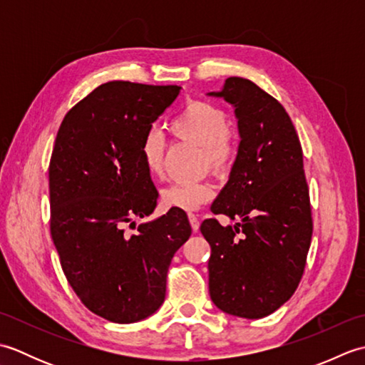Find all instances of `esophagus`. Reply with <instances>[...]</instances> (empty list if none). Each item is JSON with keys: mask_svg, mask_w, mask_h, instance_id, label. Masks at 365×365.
<instances>
[{"mask_svg": "<svg viewBox=\"0 0 365 365\" xmlns=\"http://www.w3.org/2000/svg\"><path fill=\"white\" fill-rule=\"evenodd\" d=\"M188 218H190V224H191L192 230L197 232V230H199V218H197V215H195V213H188Z\"/></svg>", "mask_w": 365, "mask_h": 365, "instance_id": "obj_1", "label": "esophagus"}]
</instances>
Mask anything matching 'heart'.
<instances>
[{
    "mask_svg": "<svg viewBox=\"0 0 365 365\" xmlns=\"http://www.w3.org/2000/svg\"><path fill=\"white\" fill-rule=\"evenodd\" d=\"M177 136L202 147L204 161L213 173L229 174L235 166L238 147L234 136L227 130V115L221 108L204 100H192L170 120ZM141 158L145 169L152 175H161L165 163V141L158 130H149L141 141ZM215 195V190L207 182H177L169 185L161 192L163 204L185 212L196 210Z\"/></svg>",
    "mask_w": 365,
    "mask_h": 365,
    "instance_id": "obj_1",
    "label": "heart"
}]
</instances>
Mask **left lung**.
<instances>
[{
    "label": "left lung",
    "mask_w": 365,
    "mask_h": 365,
    "mask_svg": "<svg viewBox=\"0 0 365 365\" xmlns=\"http://www.w3.org/2000/svg\"><path fill=\"white\" fill-rule=\"evenodd\" d=\"M235 108L238 155L200 232L212 247L208 290L215 306L242 319L277 311L297 290L312 238L302 149L290 115L257 84L230 76L220 92Z\"/></svg>",
    "instance_id": "1"
}]
</instances>
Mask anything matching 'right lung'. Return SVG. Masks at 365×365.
<instances>
[{"mask_svg": "<svg viewBox=\"0 0 365 365\" xmlns=\"http://www.w3.org/2000/svg\"><path fill=\"white\" fill-rule=\"evenodd\" d=\"M180 89L105 83L66 114L54 141L53 243L83 304L114 323L144 320L163 304L170 260L191 235L180 208L136 227L158 197L139 147Z\"/></svg>", "mask_w": 365, "mask_h": 365, "instance_id": "1", "label": "right lung"}]
</instances>
